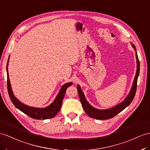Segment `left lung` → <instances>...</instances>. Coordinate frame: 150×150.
I'll use <instances>...</instances> for the list:
<instances>
[{"instance_id": "1", "label": "left lung", "mask_w": 150, "mask_h": 150, "mask_svg": "<svg viewBox=\"0 0 150 150\" xmlns=\"http://www.w3.org/2000/svg\"><path fill=\"white\" fill-rule=\"evenodd\" d=\"M132 45L134 50L136 51L135 45L132 44ZM136 56L137 59V71L135 78L134 80V82L132 84V86L131 88V90L130 91V93L125 99V100L122 102L120 104L117 105L116 106L113 107L112 108H110L108 110H98L93 108V106L89 105L86 100V99L84 96L83 94V92L81 90V88L78 85L77 86V90L79 96V98L80 102L82 103V105L83 108L85 111V112L89 115L91 118H93L95 119H98V120H106V119H110L114 117L115 116L121 112L122 110H124L126 107H127L133 100V99L135 96L136 89H137V78L139 74V69H140V63L139 59H138L137 52H136Z\"/></svg>"}]
</instances>
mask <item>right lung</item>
Returning <instances> with one entry per match:
<instances>
[{
  "label": "right lung",
  "mask_w": 150,
  "mask_h": 150,
  "mask_svg": "<svg viewBox=\"0 0 150 150\" xmlns=\"http://www.w3.org/2000/svg\"><path fill=\"white\" fill-rule=\"evenodd\" d=\"M8 62L9 59L7 61V66H6V70H7V91H8V94L10 97L11 101L13 103V105L16 107V108L23 112L28 116L34 119H37V120H45V119L51 118L58 113L59 110L61 108L63 98L64 96L65 93L68 87H70L72 85V82L65 83L61 87V89L59 91V93L57 94V97L54 99L51 105H50L49 106L46 107L44 108H33L28 106H26L24 104H23L20 101H19L18 99L15 98L14 96L13 91L11 90V87L10 84V81L9 79V74H8Z\"/></svg>",
  "instance_id": "obj_1"
}]
</instances>
